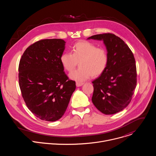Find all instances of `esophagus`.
Returning a JSON list of instances; mask_svg holds the SVG:
<instances>
[{
  "mask_svg": "<svg viewBox=\"0 0 156 156\" xmlns=\"http://www.w3.org/2000/svg\"><path fill=\"white\" fill-rule=\"evenodd\" d=\"M83 84V83H82V82H76V86L77 87H80V86H82Z\"/></svg>",
  "mask_w": 156,
  "mask_h": 156,
  "instance_id": "34e87169",
  "label": "esophagus"
}]
</instances>
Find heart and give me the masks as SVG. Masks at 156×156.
<instances>
[{"instance_id": "1", "label": "heart", "mask_w": 156, "mask_h": 156, "mask_svg": "<svg viewBox=\"0 0 156 156\" xmlns=\"http://www.w3.org/2000/svg\"><path fill=\"white\" fill-rule=\"evenodd\" d=\"M63 68L67 72H72L78 65L80 68L70 75V78L83 81L101 75L106 69L108 57L107 51L102 48H97L88 41L76 42L72 48V54L63 52L60 57Z\"/></svg>"}]
</instances>
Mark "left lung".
<instances>
[{
	"instance_id": "8db88e82",
	"label": "left lung",
	"mask_w": 156,
	"mask_h": 156,
	"mask_svg": "<svg viewBox=\"0 0 156 156\" xmlns=\"http://www.w3.org/2000/svg\"><path fill=\"white\" fill-rule=\"evenodd\" d=\"M103 41L108 62L101 75L93 81L92 102L106 115L114 114L131 102L136 86V67L133 52L126 44L112 33L92 36L87 39Z\"/></svg>"
}]
</instances>
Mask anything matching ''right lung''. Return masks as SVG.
I'll use <instances>...</instances> for the list:
<instances>
[{
    "instance_id": "right-lung-1",
    "label": "right lung",
    "mask_w": 156,
    "mask_h": 156,
    "mask_svg": "<svg viewBox=\"0 0 156 156\" xmlns=\"http://www.w3.org/2000/svg\"><path fill=\"white\" fill-rule=\"evenodd\" d=\"M65 42L61 39L38 41L22 55L19 85L27 106L42 120L55 122L66 110L76 88L64 72L60 57Z\"/></svg>"
}]
</instances>
